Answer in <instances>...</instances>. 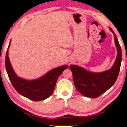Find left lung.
Here are the masks:
<instances>
[{"label":"left lung","instance_id":"8db88e82","mask_svg":"<svg viewBox=\"0 0 127 127\" xmlns=\"http://www.w3.org/2000/svg\"><path fill=\"white\" fill-rule=\"evenodd\" d=\"M113 33L115 42L117 48V56L112 68L102 73H92L76 65H70L73 74L74 85L79 93L89 98L99 96L115 84L118 76L122 62V49L117 35Z\"/></svg>","mask_w":127,"mask_h":127}]
</instances>
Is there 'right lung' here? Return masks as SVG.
<instances>
[{
	"instance_id": "obj_1",
	"label": "right lung",
	"mask_w": 127,
	"mask_h": 127,
	"mask_svg": "<svg viewBox=\"0 0 127 127\" xmlns=\"http://www.w3.org/2000/svg\"><path fill=\"white\" fill-rule=\"evenodd\" d=\"M67 67L64 65L54 68L37 80H25L14 73L8 56V49L6 52L5 68L12 85L20 95L33 101H41L50 96L54 92L58 77Z\"/></svg>"
}]
</instances>
